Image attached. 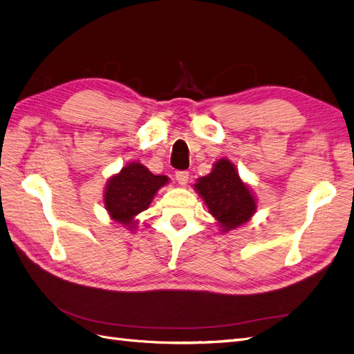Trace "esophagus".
<instances>
[{"label": "esophagus", "mask_w": 354, "mask_h": 354, "mask_svg": "<svg viewBox=\"0 0 354 354\" xmlns=\"http://www.w3.org/2000/svg\"><path fill=\"white\" fill-rule=\"evenodd\" d=\"M176 180L178 181L180 186H186L187 181H189V173H187V171H177Z\"/></svg>", "instance_id": "esophagus-1"}]
</instances>
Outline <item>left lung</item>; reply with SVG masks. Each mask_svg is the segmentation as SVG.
<instances>
[{"label":"left lung","mask_w":354,"mask_h":354,"mask_svg":"<svg viewBox=\"0 0 354 354\" xmlns=\"http://www.w3.org/2000/svg\"><path fill=\"white\" fill-rule=\"evenodd\" d=\"M194 187L223 233L250 221L257 211L251 187L243 183L236 167L226 158L218 159L211 173L198 178Z\"/></svg>","instance_id":"left-lung-1"}]
</instances>
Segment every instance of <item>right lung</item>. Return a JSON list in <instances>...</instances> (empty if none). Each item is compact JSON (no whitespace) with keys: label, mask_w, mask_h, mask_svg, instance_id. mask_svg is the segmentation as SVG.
<instances>
[{"label":"right lung","mask_w":354,"mask_h":354,"mask_svg":"<svg viewBox=\"0 0 354 354\" xmlns=\"http://www.w3.org/2000/svg\"><path fill=\"white\" fill-rule=\"evenodd\" d=\"M167 176H155L140 162L127 164L104 187L103 203L109 217L128 230L137 227L138 214L149 208L156 192L168 185Z\"/></svg>","instance_id":"1"}]
</instances>
